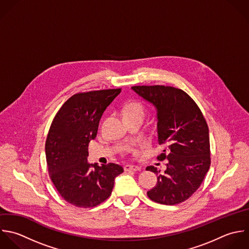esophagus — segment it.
<instances>
[{"label": "esophagus", "mask_w": 249, "mask_h": 249, "mask_svg": "<svg viewBox=\"0 0 249 249\" xmlns=\"http://www.w3.org/2000/svg\"><path fill=\"white\" fill-rule=\"evenodd\" d=\"M124 170L126 172H140L141 171V167L134 166V165H126L124 167Z\"/></svg>", "instance_id": "1"}]
</instances>
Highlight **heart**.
I'll list each match as a JSON object with an SVG mask.
<instances>
[{"mask_svg":"<svg viewBox=\"0 0 249 249\" xmlns=\"http://www.w3.org/2000/svg\"><path fill=\"white\" fill-rule=\"evenodd\" d=\"M124 115L125 117H129V116H133V115H140L144 117L145 115V108L143 107V105L140 102H131L130 104H128L125 108H124Z\"/></svg>","mask_w":249,"mask_h":249,"instance_id":"b5f03b06","label":"heart"}]
</instances>
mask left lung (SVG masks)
Segmentation results:
<instances>
[{"label": "left lung", "mask_w": 249, "mask_h": 249, "mask_svg": "<svg viewBox=\"0 0 249 249\" xmlns=\"http://www.w3.org/2000/svg\"><path fill=\"white\" fill-rule=\"evenodd\" d=\"M132 89L156 107L158 142L164 147L157 159L168 160L163 175L153 166L146 168L159 174L147 196L162 205L182 203L201 186L211 166L207 121L194 100L181 89L164 85Z\"/></svg>", "instance_id": "1"}]
</instances>
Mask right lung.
I'll return each mask as SVG.
<instances>
[{
	"label": "right lung",
	"mask_w": 249,
	"mask_h": 249,
	"mask_svg": "<svg viewBox=\"0 0 249 249\" xmlns=\"http://www.w3.org/2000/svg\"><path fill=\"white\" fill-rule=\"evenodd\" d=\"M121 92L107 89L77 93L56 113L45 142L49 177L61 195L77 208H94L111 194L114 179L123 173L117 164L87 162L88 144L97 136L100 119Z\"/></svg>",
	"instance_id": "add662e5"
}]
</instances>
